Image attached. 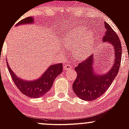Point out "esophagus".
Returning <instances> with one entry per match:
<instances>
[{
    "mask_svg": "<svg viewBox=\"0 0 129 129\" xmlns=\"http://www.w3.org/2000/svg\"><path fill=\"white\" fill-rule=\"evenodd\" d=\"M63 68H64L65 70H67L72 69L73 67L71 66V65H69V64H65L64 66H63Z\"/></svg>",
    "mask_w": 129,
    "mask_h": 129,
    "instance_id": "1",
    "label": "esophagus"
}]
</instances>
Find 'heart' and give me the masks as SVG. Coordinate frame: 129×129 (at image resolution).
Returning a JSON list of instances; mask_svg holds the SVG:
<instances>
[{
  "label": "heart",
  "instance_id": "b5f03b06",
  "mask_svg": "<svg viewBox=\"0 0 129 129\" xmlns=\"http://www.w3.org/2000/svg\"><path fill=\"white\" fill-rule=\"evenodd\" d=\"M63 45L68 48L74 49V55L78 59H84L90 55L94 41L90 33L84 26H79L68 33L63 40Z\"/></svg>",
  "mask_w": 129,
  "mask_h": 129
}]
</instances>
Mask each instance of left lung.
Returning a JSON list of instances; mask_svg holds the SVG:
<instances>
[{
	"instance_id": "8db88e82",
	"label": "left lung",
	"mask_w": 129,
	"mask_h": 129,
	"mask_svg": "<svg viewBox=\"0 0 129 129\" xmlns=\"http://www.w3.org/2000/svg\"><path fill=\"white\" fill-rule=\"evenodd\" d=\"M107 29L103 37L104 42L110 43L115 49V60L110 70L104 75H96L93 71L92 54L75 67L76 79L73 82V90L75 94L81 100L93 101L97 99L107 91L115 77L118 75L121 65L122 47L119 37L107 22H104Z\"/></svg>"
}]
</instances>
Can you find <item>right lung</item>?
<instances>
[{
    "mask_svg": "<svg viewBox=\"0 0 129 129\" xmlns=\"http://www.w3.org/2000/svg\"><path fill=\"white\" fill-rule=\"evenodd\" d=\"M33 22L32 17H28L22 19L17 23V25L31 23ZM7 67L16 87L25 95L32 98H37L42 96L51 89L54 79L62 72V63L54 64L50 66L45 71L42 76L35 81H24L16 76L12 70L8 66Z\"/></svg>",
    "mask_w": 129,
    "mask_h": 129,
    "instance_id": "add662e5",
    "label": "right lung"
}]
</instances>
